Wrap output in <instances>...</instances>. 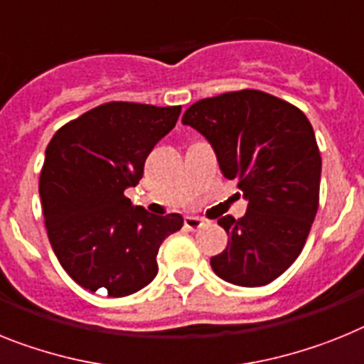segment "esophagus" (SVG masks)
<instances>
[{
	"label": "esophagus",
	"instance_id": "1",
	"mask_svg": "<svg viewBox=\"0 0 364 364\" xmlns=\"http://www.w3.org/2000/svg\"><path fill=\"white\" fill-rule=\"evenodd\" d=\"M205 225V220L200 218V216H185V228L188 231H198Z\"/></svg>",
	"mask_w": 364,
	"mask_h": 364
}]
</instances>
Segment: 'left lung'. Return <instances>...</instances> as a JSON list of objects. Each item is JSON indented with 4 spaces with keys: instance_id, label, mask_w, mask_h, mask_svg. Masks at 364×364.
I'll use <instances>...</instances> for the list:
<instances>
[{
    "instance_id": "left-lung-1",
    "label": "left lung",
    "mask_w": 364,
    "mask_h": 364,
    "mask_svg": "<svg viewBox=\"0 0 364 364\" xmlns=\"http://www.w3.org/2000/svg\"><path fill=\"white\" fill-rule=\"evenodd\" d=\"M183 124L209 140L222 173L239 179L248 200L242 218H218L229 240L210 267L233 285H268L298 259L318 210L313 125L298 107L250 88L200 100Z\"/></svg>"
}]
</instances>
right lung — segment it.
<instances>
[{"mask_svg":"<svg viewBox=\"0 0 364 364\" xmlns=\"http://www.w3.org/2000/svg\"><path fill=\"white\" fill-rule=\"evenodd\" d=\"M181 107L111 102L63 125L46 148L41 192L48 239L77 285L122 298L157 276V253L183 216L133 207L125 188L142 179Z\"/></svg>","mask_w":364,"mask_h":364,"instance_id":"obj_1","label":"right lung"}]
</instances>
